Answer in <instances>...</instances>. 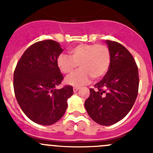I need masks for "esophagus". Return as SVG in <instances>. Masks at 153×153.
Instances as JSON below:
<instances>
[{"label": "esophagus", "mask_w": 153, "mask_h": 153, "mask_svg": "<svg viewBox=\"0 0 153 153\" xmlns=\"http://www.w3.org/2000/svg\"><path fill=\"white\" fill-rule=\"evenodd\" d=\"M79 87H76V86H75V87H74V89H73V90H74V93H76V92H77L78 91V90H79Z\"/></svg>", "instance_id": "obj_1"}]
</instances>
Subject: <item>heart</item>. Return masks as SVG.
Segmentation results:
<instances>
[{"mask_svg": "<svg viewBox=\"0 0 153 153\" xmlns=\"http://www.w3.org/2000/svg\"><path fill=\"white\" fill-rule=\"evenodd\" d=\"M70 56L60 54L57 57L58 68L65 75H70L77 68V72L66 79V83L79 86L87 83L90 77L98 79L108 71L110 65V51L105 44H83L69 51Z\"/></svg>", "mask_w": 153, "mask_h": 153, "instance_id": "heart-1", "label": "heart"}]
</instances>
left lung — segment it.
Wrapping results in <instances>:
<instances>
[{
    "instance_id": "obj_1",
    "label": "left lung",
    "mask_w": 153,
    "mask_h": 153,
    "mask_svg": "<svg viewBox=\"0 0 153 153\" xmlns=\"http://www.w3.org/2000/svg\"><path fill=\"white\" fill-rule=\"evenodd\" d=\"M110 65L106 75L90 89L85 108L90 118L102 126H110L128 114L136 100L139 71L129 51L118 42L106 40Z\"/></svg>"
}]
</instances>
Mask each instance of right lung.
I'll return each instance as SVG.
<instances>
[{"mask_svg":"<svg viewBox=\"0 0 153 153\" xmlns=\"http://www.w3.org/2000/svg\"><path fill=\"white\" fill-rule=\"evenodd\" d=\"M63 51L58 42L38 41L30 46L17 62L13 90L19 106L27 117L40 125L49 126L62 118L73 86L56 89L63 76L56 60Z\"/></svg>","mask_w":153,"mask_h":153,"instance_id":"add662e5","label":"right lung"}]
</instances>
